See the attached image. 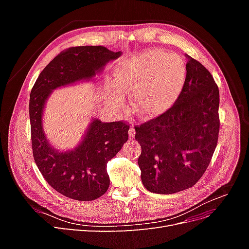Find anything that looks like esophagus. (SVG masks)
<instances>
[{"label": "esophagus", "mask_w": 249, "mask_h": 249, "mask_svg": "<svg viewBox=\"0 0 249 249\" xmlns=\"http://www.w3.org/2000/svg\"><path fill=\"white\" fill-rule=\"evenodd\" d=\"M135 134H136V132H135L134 126L131 125L130 126V130H129V136H130V138H134L135 137Z\"/></svg>", "instance_id": "esophagus-1"}]
</instances>
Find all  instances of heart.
<instances>
[{
  "mask_svg": "<svg viewBox=\"0 0 249 249\" xmlns=\"http://www.w3.org/2000/svg\"><path fill=\"white\" fill-rule=\"evenodd\" d=\"M115 80L120 89L133 93L134 108L139 114L153 117L178 100L186 81V65L175 53L148 50L120 64ZM119 97L117 90H113L108 101L116 106Z\"/></svg>",
  "mask_w": 249,
  "mask_h": 249,
  "instance_id": "obj_1",
  "label": "heart"
}]
</instances>
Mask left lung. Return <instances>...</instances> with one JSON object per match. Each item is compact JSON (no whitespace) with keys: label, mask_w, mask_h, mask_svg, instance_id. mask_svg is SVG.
<instances>
[{"label":"left lung","mask_w":249,"mask_h":249,"mask_svg":"<svg viewBox=\"0 0 249 249\" xmlns=\"http://www.w3.org/2000/svg\"><path fill=\"white\" fill-rule=\"evenodd\" d=\"M186 58V81L176 103L135 126V139L141 145V180L158 194L177 193L196 184L217 146L219 89L205 66Z\"/></svg>","instance_id":"left-lung-1"}]
</instances>
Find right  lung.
<instances>
[{
  "label": "right lung",
  "instance_id": "obj_1",
  "mask_svg": "<svg viewBox=\"0 0 249 249\" xmlns=\"http://www.w3.org/2000/svg\"><path fill=\"white\" fill-rule=\"evenodd\" d=\"M120 55L102 46L70 48L44 67L31 90L29 113L35 163L48 184L71 199L94 200L106 193L110 185L107 163L127 141L130 125L123 120L93 119L79 146L59 152L43 133L44 104L54 89L92 79Z\"/></svg>",
  "mask_w": 249,
  "mask_h": 249
}]
</instances>
